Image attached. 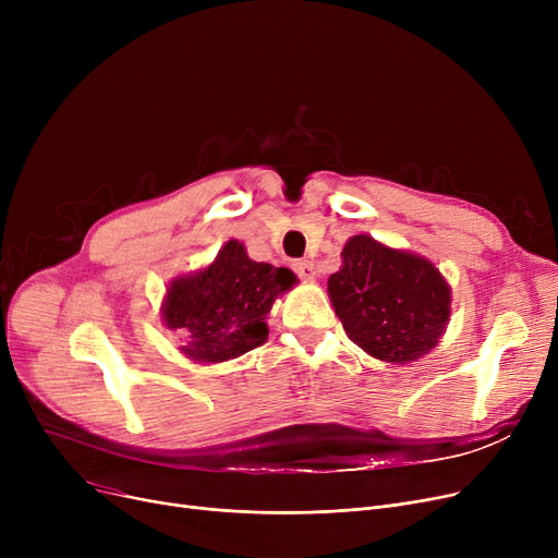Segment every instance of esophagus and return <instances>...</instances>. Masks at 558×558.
<instances>
[{
    "mask_svg": "<svg viewBox=\"0 0 558 558\" xmlns=\"http://www.w3.org/2000/svg\"><path fill=\"white\" fill-rule=\"evenodd\" d=\"M291 269L301 278V280H314L316 271H314V264L310 259H296L291 262Z\"/></svg>",
    "mask_w": 558,
    "mask_h": 558,
    "instance_id": "esophagus-1",
    "label": "esophagus"
}]
</instances>
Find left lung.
Wrapping results in <instances>:
<instances>
[{
  "mask_svg": "<svg viewBox=\"0 0 558 558\" xmlns=\"http://www.w3.org/2000/svg\"><path fill=\"white\" fill-rule=\"evenodd\" d=\"M341 255L328 294L350 341L393 364L429 353L450 318V287L434 264L368 234L350 238Z\"/></svg>",
  "mask_w": 558,
  "mask_h": 558,
  "instance_id": "obj_1",
  "label": "left lung"
}]
</instances>
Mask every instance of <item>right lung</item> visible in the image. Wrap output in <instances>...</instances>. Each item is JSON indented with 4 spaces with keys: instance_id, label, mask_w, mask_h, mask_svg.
Wrapping results in <instances>:
<instances>
[{
    "instance_id": "right-lung-1",
    "label": "right lung",
    "mask_w": 558,
    "mask_h": 558,
    "mask_svg": "<svg viewBox=\"0 0 558 558\" xmlns=\"http://www.w3.org/2000/svg\"><path fill=\"white\" fill-rule=\"evenodd\" d=\"M294 282L289 269L253 262L240 242L230 240L208 269L169 284L165 324L190 335L183 353L196 362L240 357L267 341L264 318Z\"/></svg>"
}]
</instances>
